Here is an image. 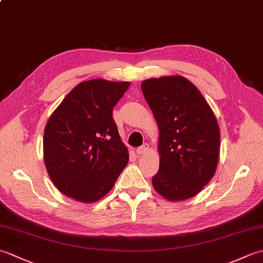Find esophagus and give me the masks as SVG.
I'll return each mask as SVG.
<instances>
[{
	"label": "esophagus",
	"mask_w": 263,
	"mask_h": 263,
	"mask_svg": "<svg viewBox=\"0 0 263 263\" xmlns=\"http://www.w3.org/2000/svg\"><path fill=\"white\" fill-rule=\"evenodd\" d=\"M149 150V144L148 143H143L141 147H139L138 149H137V154L139 155V156H141V155H143V154H146L147 152Z\"/></svg>",
	"instance_id": "34e87169"
}]
</instances>
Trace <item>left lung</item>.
Wrapping results in <instances>:
<instances>
[{"mask_svg":"<svg viewBox=\"0 0 263 263\" xmlns=\"http://www.w3.org/2000/svg\"><path fill=\"white\" fill-rule=\"evenodd\" d=\"M141 90L159 128L156 191L170 201L194 197L215 175L220 132L202 93L182 76L144 80Z\"/></svg>","mask_w":263,"mask_h":263,"instance_id":"1","label":"left lung"}]
</instances>
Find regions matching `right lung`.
Here are the masks:
<instances>
[{
  "label": "right lung",
  "mask_w": 263,
  "mask_h": 263,
  "mask_svg": "<svg viewBox=\"0 0 263 263\" xmlns=\"http://www.w3.org/2000/svg\"><path fill=\"white\" fill-rule=\"evenodd\" d=\"M130 82H80L53 111L44 131V161L60 192L80 202L107 194L126 166L127 148L113 108Z\"/></svg>",
  "instance_id": "right-lung-1"
}]
</instances>
